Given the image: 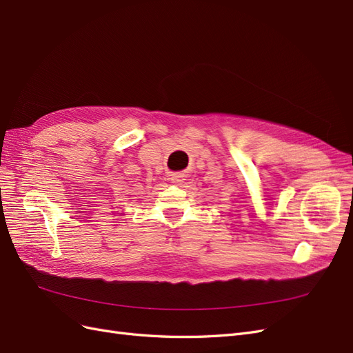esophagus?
<instances>
[{
    "mask_svg": "<svg viewBox=\"0 0 353 353\" xmlns=\"http://www.w3.org/2000/svg\"><path fill=\"white\" fill-rule=\"evenodd\" d=\"M170 181L175 184H181V183H184V176L183 175H170Z\"/></svg>",
    "mask_w": 353,
    "mask_h": 353,
    "instance_id": "34e87169",
    "label": "esophagus"
}]
</instances>
